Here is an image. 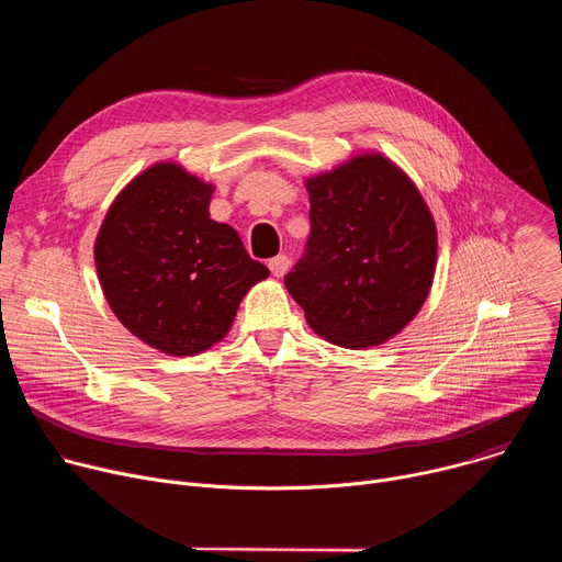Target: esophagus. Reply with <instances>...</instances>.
<instances>
[{
    "mask_svg": "<svg viewBox=\"0 0 562 562\" xmlns=\"http://www.w3.org/2000/svg\"><path fill=\"white\" fill-rule=\"evenodd\" d=\"M289 258L286 256H276V258H271L269 260V269H271V273L276 276V278H282L286 271H289Z\"/></svg>",
    "mask_w": 562,
    "mask_h": 562,
    "instance_id": "1",
    "label": "esophagus"
}]
</instances>
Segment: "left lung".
Wrapping results in <instances>:
<instances>
[{
    "label": "left lung",
    "instance_id": "1",
    "mask_svg": "<svg viewBox=\"0 0 562 562\" xmlns=\"http://www.w3.org/2000/svg\"><path fill=\"white\" fill-rule=\"evenodd\" d=\"M306 191L311 233L286 291L325 340L347 349L386 342L431 291L438 231L427 202L380 153L306 178Z\"/></svg>",
    "mask_w": 562,
    "mask_h": 562
}]
</instances>
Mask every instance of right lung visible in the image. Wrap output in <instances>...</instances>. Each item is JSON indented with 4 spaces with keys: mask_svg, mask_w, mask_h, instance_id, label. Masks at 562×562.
<instances>
[{
    "mask_svg": "<svg viewBox=\"0 0 562 562\" xmlns=\"http://www.w3.org/2000/svg\"><path fill=\"white\" fill-rule=\"evenodd\" d=\"M213 184L157 162L115 198L95 237V269L120 323L148 347L195 356L220 342L269 269L209 215Z\"/></svg>",
    "mask_w": 562,
    "mask_h": 562,
    "instance_id": "1",
    "label": "right lung"
}]
</instances>
